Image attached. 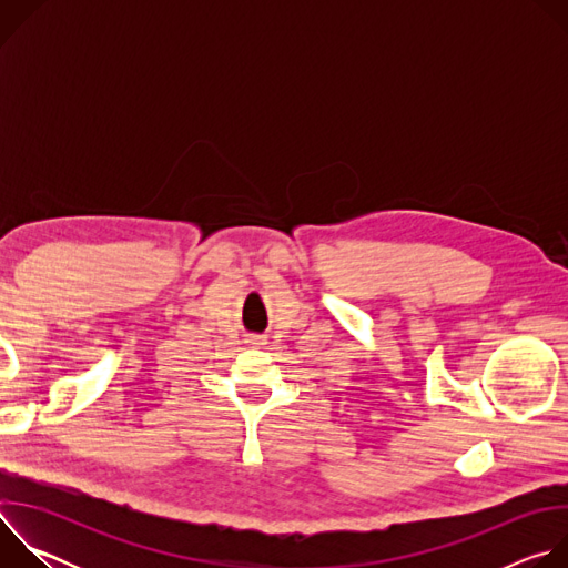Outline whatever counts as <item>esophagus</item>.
<instances>
[{"instance_id":"esophagus-1","label":"esophagus","mask_w":568,"mask_h":568,"mask_svg":"<svg viewBox=\"0 0 568 568\" xmlns=\"http://www.w3.org/2000/svg\"><path fill=\"white\" fill-rule=\"evenodd\" d=\"M252 346H265L267 342H265V337L263 335H252L250 339H247Z\"/></svg>"}]
</instances>
